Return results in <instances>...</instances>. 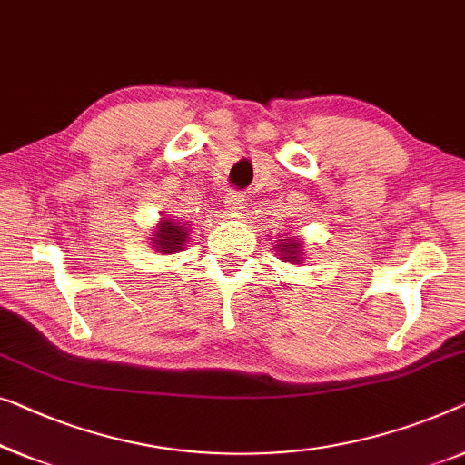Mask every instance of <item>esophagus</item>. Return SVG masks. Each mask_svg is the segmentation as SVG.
<instances>
[{"label":"esophagus","instance_id":"obj_1","mask_svg":"<svg viewBox=\"0 0 465 465\" xmlns=\"http://www.w3.org/2000/svg\"><path fill=\"white\" fill-rule=\"evenodd\" d=\"M243 207H245V199H243V194H239V193H226V197H224V210L231 213V216H239L241 212H243Z\"/></svg>","mask_w":465,"mask_h":465}]
</instances>
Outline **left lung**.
<instances>
[{
	"instance_id": "1",
	"label": "left lung",
	"mask_w": 465,
	"mask_h": 465,
	"mask_svg": "<svg viewBox=\"0 0 465 465\" xmlns=\"http://www.w3.org/2000/svg\"><path fill=\"white\" fill-rule=\"evenodd\" d=\"M277 249L281 260L282 262H289V264H304V255H306V249H304V241L298 239V237H282L277 241Z\"/></svg>"
}]
</instances>
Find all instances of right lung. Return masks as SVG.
Listing matches in <instances>:
<instances>
[{"label": "right lung", "instance_id": "obj_1", "mask_svg": "<svg viewBox=\"0 0 465 465\" xmlns=\"http://www.w3.org/2000/svg\"><path fill=\"white\" fill-rule=\"evenodd\" d=\"M188 226L191 224H183V222L172 218H159L157 226L153 228V234L149 237V243L161 255L180 253L188 241Z\"/></svg>", "mask_w": 465, "mask_h": 465}]
</instances>
